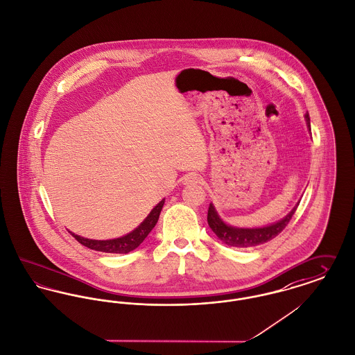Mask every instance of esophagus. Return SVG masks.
I'll return each instance as SVG.
<instances>
[{
	"mask_svg": "<svg viewBox=\"0 0 355 355\" xmlns=\"http://www.w3.org/2000/svg\"><path fill=\"white\" fill-rule=\"evenodd\" d=\"M199 179H200V178H199L196 173H189V175H186V176H184L183 183H184L186 186L196 184V183H199Z\"/></svg>",
	"mask_w": 355,
	"mask_h": 355,
	"instance_id": "obj_1",
	"label": "esophagus"
}]
</instances>
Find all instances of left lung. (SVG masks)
I'll return each mask as SVG.
<instances>
[{
	"mask_svg": "<svg viewBox=\"0 0 355 355\" xmlns=\"http://www.w3.org/2000/svg\"><path fill=\"white\" fill-rule=\"evenodd\" d=\"M306 121H307L308 129H311V123H309V116L306 114ZM300 202H297V205L291 210V213L286 216H284L283 219H280L276 223H272L269 226H263V227H253V229H248V227H234L230 226L227 223H225L222 220V218L218 215L213 203H210L209 206V213H207V222L209 226L211 227L214 233L216 236L226 245L233 246V248H250V246H257L261 243H265L270 239H273L275 236H279L285 226L289 223L292 215L296 211L297 206Z\"/></svg>",
	"mask_w": 355,
	"mask_h": 355,
	"instance_id": "1",
	"label": "left lung"
}]
</instances>
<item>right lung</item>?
<instances>
[{
    "label": "right lung",
    "mask_w": 355,
    "mask_h": 355,
    "mask_svg": "<svg viewBox=\"0 0 355 355\" xmlns=\"http://www.w3.org/2000/svg\"><path fill=\"white\" fill-rule=\"evenodd\" d=\"M166 199L159 202L153 210L148 214V216L142 220L141 223L130 233L126 236L114 238V239H106V241H98V239H89L83 236H76L71 233L72 236L82 243L83 246H87L89 249H93L96 252H105V253H117V254H126L136 248H139L142 243V241L148 236V234L152 232V229L156 226L159 216L162 213V209L164 206Z\"/></svg>",
    "instance_id": "1"
}]
</instances>
